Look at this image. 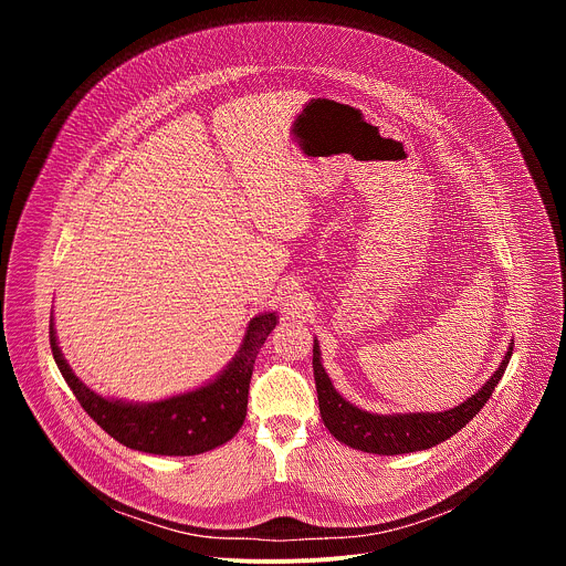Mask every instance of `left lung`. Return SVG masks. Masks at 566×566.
<instances>
[{
  "instance_id": "obj_1",
  "label": "left lung",
  "mask_w": 566,
  "mask_h": 566,
  "mask_svg": "<svg viewBox=\"0 0 566 566\" xmlns=\"http://www.w3.org/2000/svg\"><path fill=\"white\" fill-rule=\"evenodd\" d=\"M513 354V340L495 369V374L483 382L472 396L459 406L441 412H396V415H374L347 400L332 382L325 365H322L319 343L313 338V378L317 389L319 417L327 430L345 446L363 450L369 454H408L419 450H430L452 434H457L470 419L486 406L493 389L502 380Z\"/></svg>"
}]
</instances>
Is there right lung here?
Wrapping results in <instances>:
<instances>
[{
	"instance_id": "obj_1",
	"label": "right lung",
	"mask_w": 566,
	"mask_h": 566,
	"mask_svg": "<svg viewBox=\"0 0 566 566\" xmlns=\"http://www.w3.org/2000/svg\"><path fill=\"white\" fill-rule=\"evenodd\" d=\"M280 315H255L241 338L237 354L210 380L160 400H123L94 391L69 367L55 334L51 313V352L55 365L85 412L118 443L160 457H192L228 443L244 426L249 385L255 358L275 329Z\"/></svg>"
}]
</instances>
